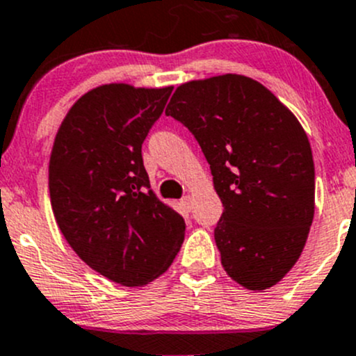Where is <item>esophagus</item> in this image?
<instances>
[{
  "label": "esophagus",
  "instance_id": "esophagus-1",
  "mask_svg": "<svg viewBox=\"0 0 356 356\" xmlns=\"http://www.w3.org/2000/svg\"><path fill=\"white\" fill-rule=\"evenodd\" d=\"M181 204L186 208V210H191V207H193V198H191V195H186L184 198L181 200Z\"/></svg>",
  "mask_w": 356,
  "mask_h": 356
}]
</instances>
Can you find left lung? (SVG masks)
Instances as JSON below:
<instances>
[{"instance_id": "obj_1", "label": "left lung", "mask_w": 356, "mask_h": 356, "mask_svg": "<svg viewBox=\"0 0 356 356\" xmlns=\"http://www.w3.org/2000/svg\"><path fill=\"white\" fill-rule=\"evenodd\" d=\"M165 113L195 134L224 204L215 243L229 277L277 284L303 251L315 211L310 141L284 103L239 74L189 81Z\"/></svg>"}]
</instances>
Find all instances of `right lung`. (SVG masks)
Returning <instances> with one entry per match:
<instances>
[{"mask_svg": "<svg viewBox=\"0 0 356 356\" xmlns=\"http://www.w3.org/2000/svg\"><path fill=\"white\" fill-rule=\"evenodd\" d=\"M170 92L125 82L91 89L68 110L49 156L63 238L92 270L127 288L160 277L184 241V218L149 188L141 155Z\"/></svg>", "mask_w": 356, "mask_h": 356, "instance_id": "right-lung-1", "label": "right lung"}]
</instances>
